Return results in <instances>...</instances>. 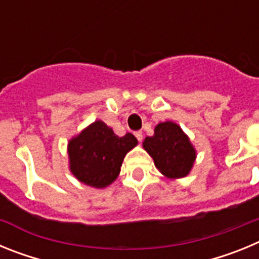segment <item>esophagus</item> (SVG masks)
Returning <instances> with one entry per match:
<instances>
[{
    "instance_id": "1",
    "label": "esophagus",
    "mask_w": 259,
    "mask_h": 259,
    "mask_svg": "<svg viewBox=\"0 0 259 259\" xmlns=\"http://www.w3.org/2000/svg\"><path fill=\"white\" fill-rule=\"evenodd\" d=\"M135 136H136L137 140H139V141H140V143H141V140H143V132H141V131L135 132Z\"/></svg>"
}]
</instances>
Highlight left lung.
I'll return each instance as SVG.
<instances>
[{"label":"left lung","mask_w":259,"mask_h":259,"mask_svg":"<svg viewBox=\"0 0 259 259\" xmlns=\"http://www.w3.org/2000/svg\"><path fill=\"white\" fill-rule=\"evenodd\" d=\"M143 146L166 178L179 179L191 172L196 149L176 123L162 122L155 125L154 135L145 137Z\"/></svg>","instance_id":"left-lung-1"}]
</instances>
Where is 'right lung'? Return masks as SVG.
Instances as JSON below:
<instances>
[{
    "mask_svg": "<svg viewBox=\"0 0 259 259\" xmlns=\"http://www.w3.org/2000/svg\"><path fill=\"white\" fill-rule=\"evenodd\" d=\"M136 145L132 134L119 137L102 120H96L68 141L70 171L84 184L105 188L118 178L125 154Z\"/></svg>",
    "mask_w": 259,
    "mask_h": 259,
    "instance_id": "add662e5",
    "label": "right lung"
}]
</instances>
